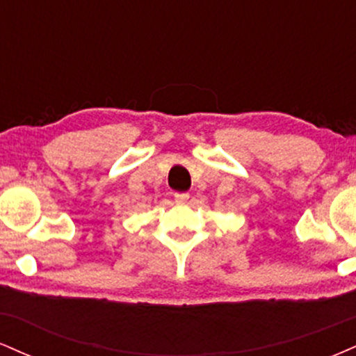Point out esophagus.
Listing matches in <instances>:
<instances>
[{
  "label": "esophagus",
  "mask_w": 356,
  "mask_h": 356,
  "mask_svg": "<svg viewBox=\"0 0 356 356\" xmlns=\"http://www.w3.org/2000/svg\"><path fill=\"white\" fill-rule=\"evenodd\" d=\"M174 201L177 204H186L187 201H189V194H187V192H175Z\"/></svg>",
  "instance_id": "34e87169"
}]
</instances>
